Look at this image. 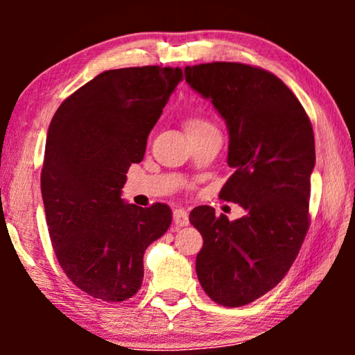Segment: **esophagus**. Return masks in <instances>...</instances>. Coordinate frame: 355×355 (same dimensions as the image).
I'll return each mask as SVG.
<instances>
[{
  "label": "esophagus",
  "instance_id": "esophagus-1",
  "mask_svg": "<svg viewBox=\"0 0 355 355\" xmlns=\"http://www.w3.org/2000/svg\"><path fill=\"white\" fill-rule=\"evenodd\" d=\"M174 225L176 226H187L189 225V213L184 208H176L173 213Z\"/></svg>",
  "mask_w": 355,
  "mask_h": 355
}]
</instances>
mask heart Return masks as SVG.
<instances>
[{"mask_svg":"<svg viewBox=\"0 0 355 355\" xmlns=\"http://www.w3.org/2000/svg\"><path fill=\"white\" fill-rule=\"evenodd\" d=\"M203 125H210V123L202 118H189L186 121V130L189 129H197V128H203Z\"/></svg>","mask_w":355,"mask_h":355,"instance_id":"obj_1","label":"heart"}]
</instances>
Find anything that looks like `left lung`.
Returning a JSON list of instances; mask_svg holds the SVG:
<instances>
[{"instance_id": "1", "label": "left lung", "mask_w": 355, "mask_h": 355, "mask_svg": "<svg viewBox=\"0 0 355 355\" xmlns=\"http://www.w3.org/2000/svg\"><path fill=\"white\" fill-rule=\"evenodd\" d=\"M184 72L230 130L227 164L234 173L220 198L247 211L234 221L208 205L191 211L203 237L197 276L213 302L242 307L284 278L309 231L312 123L288 85L260 67L207 62Z\"/></svg>"}]
</instances>
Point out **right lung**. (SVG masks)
<instances>
[{
	"instance_id": "obj_1",
	"label": "right lung",
	"mask_w": 355,
	"mask_h": 355,
	"mask_svg": "<svg viewBox=\"0 0 355 355\" xmlns=\"http://www.w3.org/2000/svg\"><path fill=\"white\" fill-rule=\"evenodd\" d=\"M181 80L179 67L105 71L53 116L40 178L48 232L67 278L92 297H132L145 250L171 225L168 205L124 203L121 189Z\"/></svg>"
}]
</instances>
